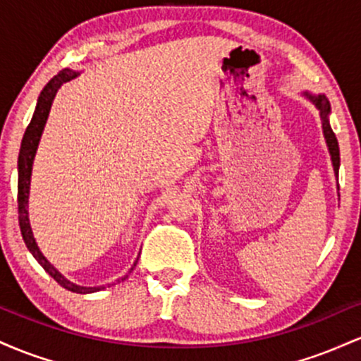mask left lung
<instances>
[{"mask_svg":"<svg viewBox=\"0 0 361 361\" xmlns=\"http://www.w3.org/2000/svg\"><path fill=\"white\" fill-rule=\"evenodd\" d=\"M304 94L309 98L310 102L314 103V105L317 106L319 115H321L322 132H324L327 149H329L331 161H333L334 175L338 176V173H339V146H338L336 135H334L333 128H331V126H329V114H331V105H329V102H327V98L324 97V94H317V97H314V94L307 93V91H305Z\"/></svg>","mask_w":361,"mask_h":361,"instance_id":"left-lung-1","label":"left lung"}]
</instances>
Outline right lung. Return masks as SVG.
<instances>
[{
	"instance_id": "right-lung-1",
	"label": "right lung",
	"mask_w": 361,
	"mask_h": 361,
	"mask_svg": "<svg viewBox=\"0 0 361 361\" xmlns=\"http://www.w3.org/2000/svg\"><path fill=\"white\" fill-rule=\"evenodd\" d=\"M80 73L73 71V69H62L52 78L47 85L44 86V90L40 91V97L37 100V106L34 111V117H32L30 123H28L27 130H25L23 139H22V146H20V154H18V222H20V231H22L23 241L27 244L28 251L34 255V258L42 264V268L49 275L52 276L61 287L71 290V292L76 293H91V292H98V290H103L105 287H81V285L73 283L68 279L61 275L56 268L49 263L47 258L40 252L39 246H37L34 233H32L30 227V221H28V193H30V176H32V164H34V157L37 152V147H39L40 142V135H42L45 122H47L49 111H51L52 102L56 98L57 90L61 88L64 82L74 80ZM137 264V261L134 263V267ZM134 267L130 268V271L134 270ZM128 271V273H130ZM128 275L122 276V279L117 281H123Z\"/></svg>"
}]
</instances>
